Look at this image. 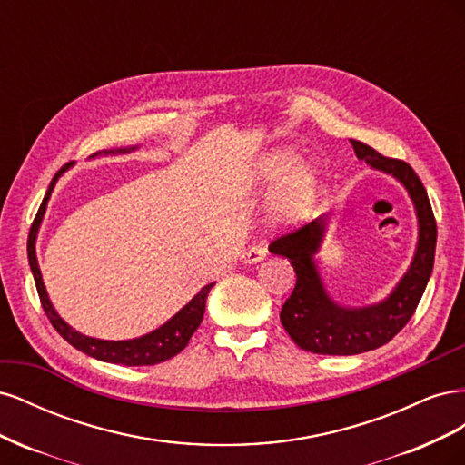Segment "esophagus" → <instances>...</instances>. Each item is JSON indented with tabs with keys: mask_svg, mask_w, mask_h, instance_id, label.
Wrapping results in <instances>:
<instances>
[{
	"mask_svg": "<svg viewBox=\"0 0 465 465\" xmlns=\"http://www.w3.org/2000/svg\"><path fill=\"white\" fill-rule=\"evenodd\" d=\"M265 256H267V246H252V248H248V250H244V254H242V262L244 263H256V262H262V260H265Z\"/></svg>",
	"mask_w": 465,
	"mask_h": 465,
	"instance_id": "esophagus-1",
	"label": "esophagus"
}]
</instances>
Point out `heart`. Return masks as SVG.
<instances>
[{
    "mask_svg": "<svg viewBox=\"0 0 465 465\" xmlns=\"http://www.w3.org/2000/svg\"><path fill=\"white\" fill-rule=\"evenodd\" d=\"M291 164H292L291 157H279L263 168V178L275 180V178L285 176ZM314 192H316V174L312 171L297 173L289 180L287 188L283 190V195H281L279 211L287 217L302 213V211H306V207L311 205Z\"/></svg>",
    "mask_w": 465,
    "mask_h": 465,
    "instance_id": "1",
    "label": "heart"
}]
</instances>
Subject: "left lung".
<instances>
[{"label":"left lung","mask_w":465,"mask_h":465,"mask_svg":"<svg viewBox=\"0 0 465 465\" xmlns=\"http://www.w3.org/2000/svg\"><path fill=\"white\" fill-rule=\"evenodd\" d=\"M351 145L359 159L396 176L410 192L419 217V244L410 272L384 302L349 311L328 297L312 262L326 219L318 217L275 238L270 252L289 258L297 273V285L281 308V323L301 349L318 355H359L393 340L415 314L434 265L436 219L423 182L405 161L384 157L357 139H351Z\"/></svg>","instance_id":"8db88e82"}]
</instances>
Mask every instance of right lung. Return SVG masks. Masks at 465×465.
Returning a JSON list of instances; mask_svg holds the SVG:
<instances>
[{
  "label": "right lung",
  "instance_id": "add662e5",
  "mask_svg": "<svg viewBox=\"0 0 465 465\" xmlns=\"http://www.w3.org/2000/svg\"><path fill=\"white\" fill-rule=\"evenodd\" d=\"M65 168H67V164L62 166L58 174H55L50 182V188L45 195V200H42L38 213L33 221V227L29 232V246H26V252H29L31 272H33L36 291L40 297V304H42V308H45V312L54 326V330L58 331L69 345L79 349L81 353L94 357L98 361H104V362L128 364V367H143V364H159V362H164L168 359L176 357L180 351L190 343L193 331L200 328V323L203 320V312H205L207 294H209L211 287H213V283L205 285L184 308H182L176 316L168 320L164 326H161L159 330H154L143 337H137V340H130V341H103V340H94V337L81 335L79 331L69 328L67 323L58 314H55V311L48 301L45 283H42V277H40L36 254H35V241H36L38 224L42 221V215H45L48 198L55 186V180H58V176L65 171Z\"/></svg>",
  "mask_w": 465,
  "mask_h": 465
}]
</instances>
